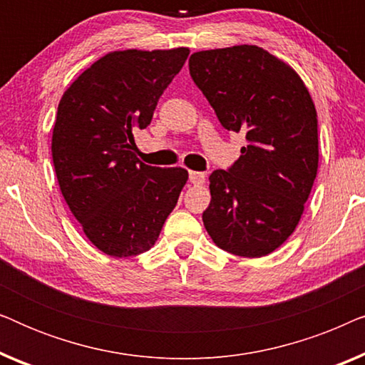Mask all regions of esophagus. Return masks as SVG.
<instances>
[{
	"mask_svg": "<svg viewBox=\"0 0 365 365\" xmlns=\"http://www.w3.org/2000/svg\"><path fill=\"white\" fill-rule=\"evenodd\" d=\"M189 181H191L194 186H199V184L206 182V174L199 171H189Z\"/></svg>",
	"mask_w": 365,
	"mask_h": 365,
	"instance_id": "esophagus-1",
	"label": "esophagus"
}]
</instances>
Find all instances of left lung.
I'll return each mask as SVG.
<instances>
[{
  "label": "left lung",
  "instance_id": "8db88e82",
  "mask_svg": "<svg viewBox=\"0 0 365 365\" xmlns=\"http://www.w3.org/2000/svg\"><path fill=\"white\" fill-rule=\"evenodd\" d=\"M189 73L222 126L247 139L227 171L209 176L204 227L234 256H267L301 221L317 174L311 94L289 64L252 44L194 53Z\"/></svg>",
  "mask_w": 365,
  "mask_h": 365
}]
</instances>
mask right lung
Listing matches in <instances>:
<instances>
[{"instance_id": "obj_1", "label": "right lung", "mask_w": 365, "mask_h": 365, "mask_svg": "<svg viewBox=\"0 0 365 365\" xmlns=\"http://www.w3.org/2000/svg\"><path fill=\"white\" fill-rule=\"evenodd\" d=\"M187 56V48L108 53L59 101L51 141L59 189L108 256L151 249L187 181L186 169L148 166L134 154V133L149 126Z\"/></svg>"}]
</instances>
